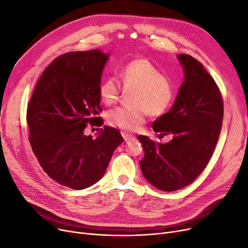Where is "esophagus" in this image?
Instances as JSON below:
<instances>
[{
    "mask_svg": "<svg viewBox=\"0 0 248 248\" xmlns=\"http://www.w3.org/2000/svg\"><path fill=\"white\" fill-rule=\"evenodd\" d=\"M122 136H123V138L124 139V140L125 141H127V140H132V139H135V137L133 136V135H131V134H128V133H126V132H122Z\"/></svg>",
    "mask_w": 248,
    "mask_h": 248,
    "instance_id": "esophagus-1",
    "label": "esophagus"
}]
</instances>
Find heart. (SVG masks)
Instances as JSON below:
<instances>
[{
  "label": "heart",
  "mask_w": 248,
  "mask_h": 248,
  "mask_svg": "<svg viewBox=\"0 0 248 248\" xmlns=\"http://www.w3.org/2000/svg\"><path fill=\"white\" fill-rule=\"evenodd\" d=\"M124 90L133 91L129 96V108H117L110 110L108 123L124 131H136L145 123L146 116L159 117L171 108L175 91L170 78L148 59L137 58L125 63L121 69ZM101 101L111 106L120 99L122 87L114 77L108 76L99 84Z\"/></svg>",
  "instance_id": "obj_1"
}]
</instances>
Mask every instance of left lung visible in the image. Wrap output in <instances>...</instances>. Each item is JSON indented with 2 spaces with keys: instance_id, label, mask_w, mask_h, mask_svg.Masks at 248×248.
Wrapping results in <instances>:
<instances>
[{
  "instance_id": "1",
  "label": "left lung",
  "mask_w": 248,
  "mask_h": 248,
  "mask_svg": "<svg viewBox=\"0 0 248 248\" xmlns=\"http://www.w3.org/2000/svg\"><path fill=\"white\" fill-rule=\"evenodd\" d=\"M185 80L170 111L153 123L159 138L155 142L139 136L145 157L140 162L142 175L163 191L184 188L195 181L209 163L221 132L223 99L213 77L203 65L188 54H179Z\"/></svg>"
}]
</instances>
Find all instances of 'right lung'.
Instances as JSON below:
<instances>
[{
	"label": "right lung",
	"instance_id": "obj_1",
	"mask_svg": "<svg viewBox=\"0 0 248 248\" xmlns=\"http://www.w3.org/2000/svg\"><path fill=\"white\" fill-rule=\"evenodd\" d=\"M109 54L98 49L55 58L39 78L27 108L29 140L38 162L57 183L82 190L99 181L124 139L104 126L96 139L87 124L101 126L99 84ZM98 129V128H97Z\"/></svg>",
	"mask_w": 248,
	"mask_h": 248
}]
</instances>
